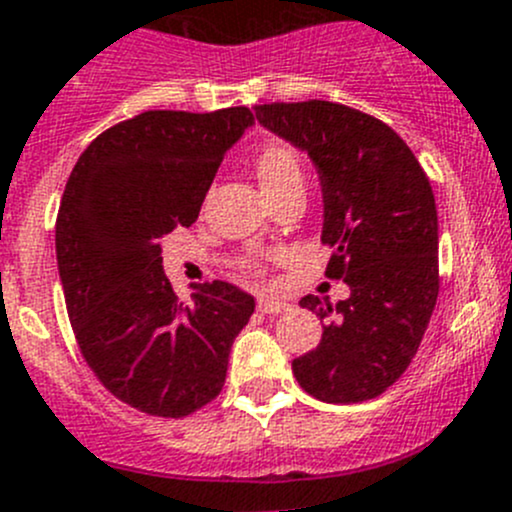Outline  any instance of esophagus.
Returning <instances> with one entry per match:
<instances>
[{"mask_svg":"<svg viewBox=\"0 0 512 512\" xmlns=\"http://www.w3.org/2000/svg\"><path fill=\"white\" fill-rule=\"evenodd\" d=\"M257 307H260V312H265V315H280V312H285L287 302L280 300V297H272V295H260L257 297Z\"/></svg>","mask_w":512,"mask_h":512,"instance_id":"34e87169","label":"esophagus"}]
</instances>
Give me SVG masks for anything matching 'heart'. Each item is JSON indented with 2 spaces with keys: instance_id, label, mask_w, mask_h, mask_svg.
Wrapping results in <instances>:
<instances>
[{
  "instance_id": "1",
  "label": "heart",
  "mask_w": 512,
  "mask_h": 512,
  "mask_svg": "<svg viewBox=\"0 0 512 512\" xmlns=\"http://www.w3.org/2000/svg\"><path fill=\"white\" fill-rule=\"evenodd\" d=\"M255 170L267 197H275L292 187H305V172H302L300 160L287 145H267L257 155ZM247 267L252 272L262 270L260 262H247Z\"/></svg>"
}]
</instances>
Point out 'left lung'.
Instances as JSON below:
<instances>
[{"label": "left lung", "instance_id": "left-lung-1", "mask_svg": "<svg viewBox=\"0 0 512 512\" xmlns=\"http://www.w3.org/2000/svg\"><path fill=\"white\" fill-rule=\"evenodd\" d=\"M257 122L310 155L320 172L332 257L325 275L350 287L332 305L305 295L322 340L292 360L305 393L322 403H362L408 370L440 290L433 187L403 137L337 102L257 104Z\"/></svg>", "mask_w": 512, "mask_h": 512}]
</instances>
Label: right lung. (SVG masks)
<instances>
[{"label": "right lung", "instance_id": "add662e5", "mask_svg": "<svg viewBox=\"0 0 512 512\" xmlns=\"http://www.w3.org/2000/svg\"><path fill=\"white\" fill-rule=\"evenodd\" d=\"M250 124L247 107L150 109L102 132L64 187L54 242L74 337L104 388L147 415L212 403L255 312V297L222 280L182 302L162 270V237L197 220Z\"/></svg>", "mask_w": 512, "mask_h": 512}]
</instances>
